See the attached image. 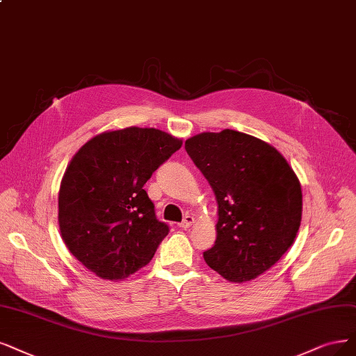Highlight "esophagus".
<instances>
[{
    "label": "esophagus",
    "mask_w": 356,
    "mask_h": 356,
    "mask_svg": "<svg viewBox=\"0 0 356 356\" xmlns=\"http://www.w3.org/2000/svg\"><path fill=\"white\" fill-rule=\"evenodd\" d=\"M192 225H193V217H192V216H185V218H183V221L180 222L179 227H181V229H189Z\"/></svg>",
    "instance_id": "1"
}]
</instances>
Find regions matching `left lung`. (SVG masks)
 I'll return each instance as SVG.
<instances>
[{
    "mask_svg": "<svg viewBox=\"0 0 356 356\" xmlns=\"http://www.w3.org/2000/svg\"><path fill=\"white\" fill-rule=\"evenodd\" d=\"M185 148L218 205L217 239L205 262L229 282L257 279L295 242L302 218L295 171L270 143L230 129L195 135Z\"/></svg>",
    "mask_w": 356,
    "mask_h": 356,
    "instance_id": "obj_1",
    "label": "left lung"
}]
</instances>
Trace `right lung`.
I'll list each match as a JSON object with an SVG mask.
<instances>
[{
	"label": "right lung",
	"instance_id": "right-lung-1",
	"mask_svg": "<svg viewBox=\"0 0 356 356\" xmlns=\"http://www.w3.org/2000/svg\"><path fill=\"white\" fill-rule=\"evenodd\" d=\"M180 147L163 130L131 126L97 135L72 158L58 192L60 232L98 277H129L168 234L143 185Z\"/></svg>",
	"mask_w": 356,
	"mask_h": 356
}]
</instances>
